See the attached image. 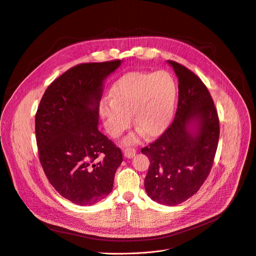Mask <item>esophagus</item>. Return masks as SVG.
Masks as SVG:
<instances>
[{"label": "esophagus", "instance_id": "esophagus-1", "mask_svg": "<svg viewBox=\"0 0 256 256\" xmlns=\"http://www.w3.org/2000/svg\"><path fill=\"white\" fill-rule=\"evenodd\" d=\"M124 156L126 158H132L136 154V149L132 148V147H126V148H124Z\"/></svg>", "mask_w": 256, "mask_h": 256}]
</instances>
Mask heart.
Here are the masks:
<instances>
[{
	"mask_svg": "<svg viewBox=\"0 0 256 256\" xmlns=\"http://www.w3.org/2000/svg\"><path fill=\"white\" fill-rule=\"evenodd\" d=\"M176 96L177 85L170 73H130L113 85L111 100L102 102L100 113L113 138L130 126L132 113L136 126L148 136H156L171 119ZM132 141L134 138L130 140Z\"/></svg>",
	"mask_w": 256,
	"mask_h": 256,
	"instance_id": "heart-1",
	"label": "heart"
}]
</instances>
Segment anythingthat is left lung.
Instances as JSON below:
<instances>
[{"label":"left lung","mask_w":256,"mask_h":256,"mask_svg":"<svg viewBox=\"0 0 256 256\" xmlns=\"http://www.w3.org/2000/svg\"><path fill=\"white\" fill-rule=\"evenodd\" d=\"M168 62L179 81L176 115L160 138L141 151L150 162L144 180L147 194L175 206L196 194L207 179L219 140V118L204 82L183 64Z\"/></svg>","instance_id":"1"}]
</instances>
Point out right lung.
Returning a JSON list of instances; mask_svg holds the SVG:
<instances>
[{
	"label": "right lung",
	"mask_w": 256,
	"mask_h": 256,
	"mask_svg": "<svg viewBox=\"0 0 256 256\" xmlns=\"http://www.w3.org/2000/svg\"><path fill=\"white\" fill-rule=\"evenodd\" d=\"M120 64L115 60L71 68L47 88L36 113L43 171L54 190L76 205H94L107 196L122 162L120 148L98 130L103 82Z\"/></svg>",
	"instance_id": "1"
}]
</instances>
